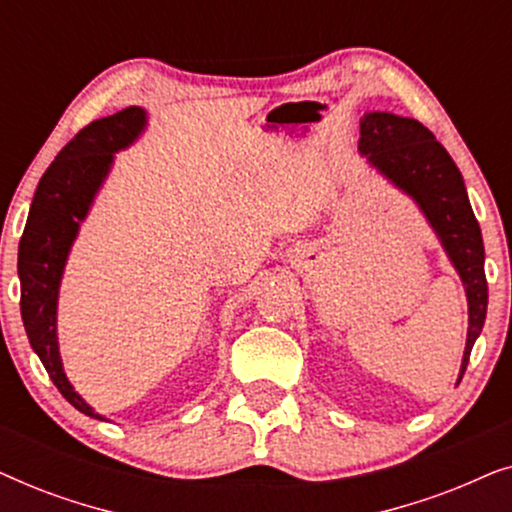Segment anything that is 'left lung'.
<instances>
[{
	"label": "left lung",
	"instance_id": "obj_1",
	"mask_svg": "<svg viewBox=\"0 0 512 512\" xmlns=\"http://www.w3.org/2000/svg\"><path fill=\"white\" fill-rule=\"evenodd\" d=\"M359 153L391 186L415 202L464 284L468 333L459 384L487 317L485 244L468 202L464 177L429 128L391 111L363 114Z\"/></svg>",
	"mask_w": 512,
	"mask_h": 512
}]
</instances>
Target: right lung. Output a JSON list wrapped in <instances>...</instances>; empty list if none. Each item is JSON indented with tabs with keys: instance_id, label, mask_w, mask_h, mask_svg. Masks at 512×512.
Wrapping results in <instances>:
<instances>
[{
	"instance_id": "1",
	"label": "right lung",
	"mask_w": 512,
	"mask_h": 512,
	"mask_svg": "<svg viewBox=\"0 0 512 512\" xmlns=\"http://www.w3.org/2000/svg\"><path fill=\"white\" fill-rule=\"evenodd\" d=\"M149 114L128 107L86 125L41 177L18 247L20 314L34 354L60 394L83 415L102 419L67 380L58 345V298L65 265L81 223L107 181L118 151L142 137Z\"/></svg>"
}]
</instances>
